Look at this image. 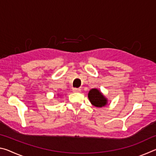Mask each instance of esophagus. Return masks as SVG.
<instances>
[{
  "instance_id": "1",
  "label": "esophagus",
  "mask_w": 156,
  "mask_h": 156,
  "mask_svg": "<svg viewBox=\"0 0 156 156\" xmlns=\"http://www.w3.org/2000/svg\"><path fill=\"white\" fill-rule=\"evenodd\" d=\"M73 91L74 92V93H80L81 91V89H78V88H73Z\"/></svg>"
}]
</instances>
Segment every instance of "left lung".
I'll use <instances>...</instances> for the list:
<instances>
[{
  "instance_id": "left-lung-1",
  "label": "left lung",
  "mask_w": 156,
  "mask_h": 156,
  "mask_svg": "<svg viewBox=\"0 0 156 156\" xmlns=\"http://www.w3.org/2000/svg\"><path fill=\"white\" fill-rule=\"evenodd\" d=\"M88 98L91 105L96 107H105L108 103V99L100 90L96 88L91 89L89 91Z\"/></svg>"
}]
</instances>
